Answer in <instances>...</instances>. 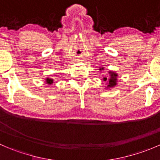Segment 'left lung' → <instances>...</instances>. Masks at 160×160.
<instances>
[{
    "mask_svg": "<svg viewBox=\"0 0 160 160\" xmlns=\"http://www.w3.org/2000/svg\"><path fill=\"white\" fill-rule=\"evenodd\" d=\"M101 70V69H100ZM103 70V68H102ZM109 73H110V78H109L108 80V88H114V86H116V84H117V77H118V74L116 73V72H109ZM104 81H106L107 80V78L106 77H104Z\"/></svg>",
    "mask_w": 160,
    "mask_h": 160,
    "instance_id": "8db88e82",
    "label": "left lung"
}]
</instances>
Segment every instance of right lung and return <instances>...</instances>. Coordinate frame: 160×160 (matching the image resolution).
I'll list each match as a JSON object with an SVG mask.
<instances>
[{
  "label": "right lung",
  "instance_id": "add662e5",
  "mask_svg": "<svg viewBox=\"0 0 160 160\" xmlns=\"http://www.w3.org/2000/svg\"><path fill=\"white\" fill-rule=\"evenodd\" d=\"M46 83H49V84H52V83H53V80L49 78H46Z\"/></svg>",
  "mask_w": 160,
  "mask_h": 160
}]
</instances>
